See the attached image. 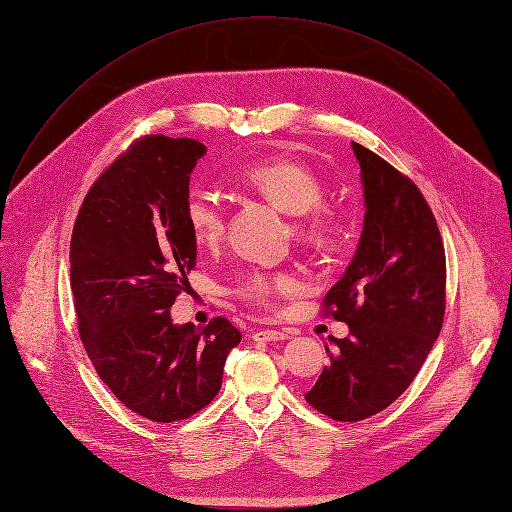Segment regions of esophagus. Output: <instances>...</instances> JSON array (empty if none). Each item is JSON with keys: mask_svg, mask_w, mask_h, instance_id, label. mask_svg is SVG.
I'll return each mask as SVG.
<instances>
[{"mask_svg": "<svg viewBox=\"0 0 512 512\" xmlns=\"http://www.w3.org/2000/svg\"><path fill=\"white\" fill-rule=\"evenodd\" d=\"M290 338L288 330H259L253 334L255 342H278V340H286Z\"/></svg>", "mask_w": 512, "mask_h": 512, "instance_id": "obj_1", "label": "esophagus"}]
</instances>
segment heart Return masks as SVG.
I'll list each match as a JSON object with an SVG mask.
<instances>
[{
	"label": "heart",
	"mask_w": 512,
	"mask_h": 512,
	"mask_svg": "<svg viewBox=\"0 0 512 512\" xmlns=\"http://www.w3.org/2000/svg\"><path fill=\"white\" fill-rule=\"evenodd\" d=\"M240 182L270 201L276 209L297 215L294 236L311 249H330L338 232L334 213L319 205L324 201V184L301 159L274 157L249 164L238 174ZM184 215L199 245H213L226 230L222 201L207 191H191L184 203ZM299 282L290 274L251 272L240 282V294L259 305H270L278 294L297 290Z\"/></svg>",
	"instance_id": "heart-1"
}]
</instances>
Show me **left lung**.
<instances>
[{
  "label": "left lung",
  "mask_w": 512,
  "mask_h": 512,
  "mask_svg": "<svg viewBox=\"0 0 512 512\" xmlns=\"http://www.w3.org/2000/svg\"><path fill=\"white\" fill-rule=\"evenodd\" d=\"M365 199L353 261L326 294V311L348 326L326 344L330 365L305 394L336 421H361L405 392L440 336L446 255L432 209L415 182L359 143Z\"/></svg>",
  "instance_id": "8db88e82"
}]
</instances>
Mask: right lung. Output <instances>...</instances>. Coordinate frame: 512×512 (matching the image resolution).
Segmentation results:
<instances>
[{"label":"right lung","instance_id":"obj_1","mask_svg":"<svg viewBox=\"0 0 512 512\" xmlns=\"http://www.w3.org/2000/svg\"><path fill=\"white\" fill-rule=\"evenodd\" d=\"M207 147L155 134L134 143L87 193L70 240L80 340L103 384L151 421L195 415L222 388L240 332L224 317L174 324L170 307L197 261L184 203Z\"/></svg>","mask_w":512,"mask_h":512}]
</instances>
